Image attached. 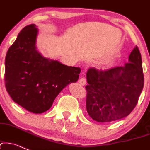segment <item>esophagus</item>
Instances as JSON below:
<instances>
[{
  "label": "esophagus",
  "mask_w": 150,
  "mask_h": 150,
  "mask_svg": "<svg viewBox=\"0 0 150 150\" xmlns=\"http://www.w3.org/2000/svg\"><path fill=\"white\" fill-rule=\"evenodd\" d=\"M86 79H85L83 76H82L81 78H80L79 80V83L80 85H81V86H84V85L86 84Z\"/></svg>",
  "instance_id": "1"
}]
</instances>
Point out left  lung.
Returning <instances> with one entry per match:
<instances>
[{"instance_id":"1","label":"left lung","mask_w":150,"mask_h":150,"mask_svg":"<svg viewBox=\"0 0 150 150\" xmlns=\"http://www.w3.org/2000/svg\"><path fill=\"white\" fill-rule=\"evenodd\" d=\"M86 111L93 120L109 122L132 112L144 86L141 54L137 46L129 56V63L107 70L94 67L86 73Z\"/></svg>"}]
</instances>
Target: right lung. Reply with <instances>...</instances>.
I'll return each mask as SVG.
<instances>
[{"mask_svg":"<svg viewBox=\"0 0 150 150\" xmlns=\"http://www.w3.org/2000/svg\"><path fill=\"white\" fill-rule=\"evenodd\" d=\"M38 30L27 25L9 48L5 60V85L11 99L35 114L46 112L67 85L76 82L81 69L44 57L37 51Z\"/></svg>","mask_w":150,"mask_h":150,"instance_id":"1","label":"right lung"}]
</instances>
